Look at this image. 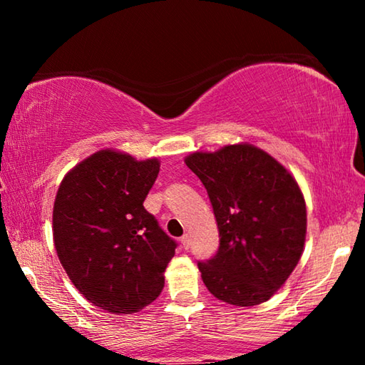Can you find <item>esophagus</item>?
<instances>
[{
  "mask_svg": "<svg viewBox=\"0 0 365 365\" xmlns=\"http://www.w3.org/2000/svg\"><path fill=\"white\" fill-rule=\"evenodd\" d=\"M180 243L185 250H188L191 246V240H190V235H183V237L180 238Z\"/></svg>",
  "mask_w": 365,
  "mask_h": 365,
  "instance_id": "obj_1",
  "label": "esophagus"
}]
</instances>
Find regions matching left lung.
<instances>
[{
  "instance_id": "1",
  "label": "left lung",
  "mask_w": 365,
  "mask_h": 365,
  "mask_svg": "<svg viewBox=\"0 0 365 365\" xmlns=\"http://www.w3.org/2000/svg\"><path fill=\"white\" fill-rule=\"evenodd\" d=\"M185 164L205 185L219 228V251L197 262L209 293L240 307L270 299L304 251L307 215L298 182L250 143L191 153Z\"/></svg>"
}]
</instances>
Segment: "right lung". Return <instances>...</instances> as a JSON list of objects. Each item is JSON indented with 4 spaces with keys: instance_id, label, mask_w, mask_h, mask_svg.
I'll use <instances>...</instances> for the list:
<instances>
[{
    "instance_id": "add662e5",
    "label": "right lung",
    "mask_w": 365,
    "mask_h": 365,
    "mask_svg": "<svg viewBox=\"0 0 365 365\" xmlns=\"http://www.w3.org/2000/svg\"><path fill=\"white\" fill-rule=\"evenodd\" d=\"M156 158L100 150L72 168L53 206V240L67 277L91 304L133 314L164 288L177 245L143 207Z\"/></svg>"
}]
</instances>
